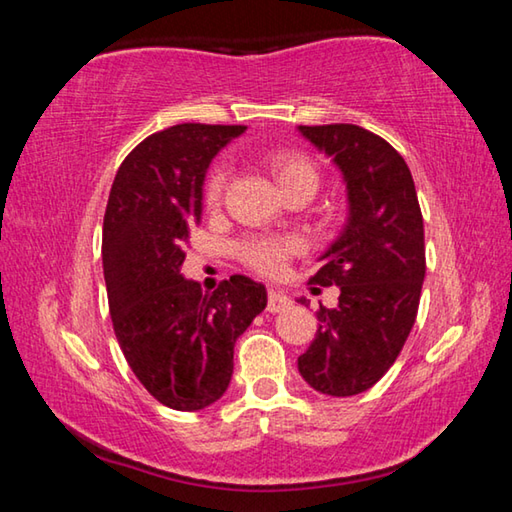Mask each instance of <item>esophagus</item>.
I'll use <instances>...</instances> for the list:
<instances>
[{
	"label": "esophagus",
	"mask_w": 512,
	"mask_h": 512,
	"mask_svg": "<svg viewBox=\"0 0 512 512\" xmlns=\"http://www.w3.org/2000/svg\"><path fill=\"white\" fill-rule=\"evenodd\" d=\"M291 307V298L287 296V293L277 291V289H271L268 291V305L266 309L271 311V314H280V311L289 309Z\"/></svg>",
	"instance_id": "34e87169"
}]
</instances>
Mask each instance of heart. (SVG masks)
<instances>
[{"mask_svg": "<svg viewBox=\"0 0 512 512\" xmlns=\"http://www.w3.org/2000/svg\"><path fill=\"white\" fill-rule=\"evenodd\" d=\"M266 162L280 189H287L293 185H309L316 189V183H318L316 167L302 153L277 151L268 155ZM223 187H225V171L221 167H216L210 171V176H207L205 203L207 205L219 203L223 196ZM293 250H296L293 241L277 239V237H248L237 246L241 262L264 275L282 273V268L287 266V259Z\"/></svg>", "mask_w": 512, "mask_h": 512, "instance_id": "b5f03b06", "label": "heart"}]
</instances>
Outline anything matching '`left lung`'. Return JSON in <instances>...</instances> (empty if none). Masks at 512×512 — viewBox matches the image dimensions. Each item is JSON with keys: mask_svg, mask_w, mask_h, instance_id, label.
<instances>
[{"mask_svg": "<svg viewBox=\"0 0 512 512\" xmlns=\"http://www.w3.org/2000/svg\"><path fill=\"white\" fill-rule=\"evenodd\" d=\"M298 131L341 169L350 210L309 280L339 287V305H320L298 370L314 391L350 397L386 375L411 334L427 271L422 212L404 158L379 135L354 124Z\"/></svg>", "mask_w": 512, "mask_h": 512, "instance_id": "8db88e82", "label": "left lung"}]
</instances>
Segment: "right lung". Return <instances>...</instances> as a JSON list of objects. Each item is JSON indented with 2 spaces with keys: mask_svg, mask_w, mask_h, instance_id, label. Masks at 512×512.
Wrapping results in <instances>:
<instances>
[{
  "mask_svg": "<svg viewBox=\"0 0 512 512\" xmlns=\"http://www.w3.org/2000/svg\"><path fill=\"white\" fill-rule=\"evenodd\" d=\"M246 126L178 124L126 155L103 216V277L128 366L160 404L201 411L225 393L235 343L266 307L264 284L232 275L219 289L180 273L201 221L205 171Z\"/></svg>",
  "mask_w": 512,
  "mask_h": 512,
  "instance_id": "right-lung-1",
  "label": "right lung"
}]
</instances>
